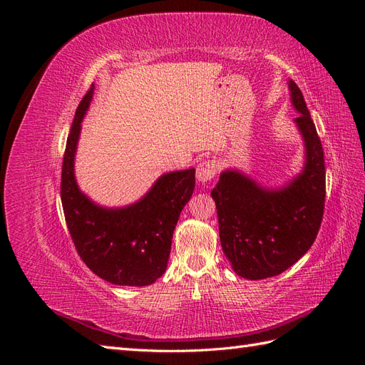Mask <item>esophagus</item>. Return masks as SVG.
<instances>
[{"label": "esophagus", "instance_id": "esophagus-1", "mask_svg": "<svg viewBox=\"0 0 365 365\" xmlns=\"http://www.w3.org/2000/svg\"><path fill=\"white\" fill-rule=\"evenodd\" d=\"M219 170V161L215 158H207L197 164L196 168V176L201 182L212 181Z\"/></svg>", "mask_w": 365, "mask_h": 365}]
</instances>
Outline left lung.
I'll use <instances>...</instances> for the list:
<instances>
[{
	"instance_id": "1",
	"label": "left lung",
	"mask_w": 365,
	"mask_h": 365,
	"mask_svg": "<svg viewBox=\"0 0 365 365\" xmlns=\"http://www.w3.org/2000/svg\"><path fill=\"white\" fill-rule=\"evenodd\" d=\"M295 118L306 143V165L282 190L260 189L237 172H224L212 190L224 254L240 277L279 275L304 256L322 225L326 165L314 120L295 82H289Z\"/></svg>"
}]
</instances>
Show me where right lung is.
<instances>
[{
    "mask_svg": "<svg viewBox=\"0 0 365 365\" xmlns=\"http://www.w3.org/2000/svg\"><path fill=\"white\" fill-rule=\"evenodd\" d=\"M93 97L86 91L65 146L61 200L70 236L83 263L98 277L120 286H148L168 267L173 230L195 189V169L163 175L134 205L106 210L77 189L73 172L81 121Z\"/></svg>",
    "mask_w": 365,
    "mask_h": 365,
    "instance_id": "obj_1",
    "label": "right lung"
}]
</instances>
